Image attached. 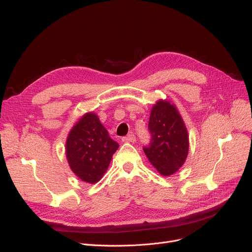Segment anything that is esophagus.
<instances>
[{"label": "esophagus", "mask_w": 252, "mask_h": 252, "mask_svg": "<svg viewBox=\"0 0 252 252\" xmlns=\"http://www.w3.org/2000/svg\"><path fill=\"white\" fill-rule=\"evenodd\" d=\"M136 141L135 139V135L134 134H128L127 136H124V138H122V142H131L134 143Z\"/></svg>", "instance_id": "obj_1"}]
</instances>
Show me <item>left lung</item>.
<instances>
[{
    "mask_svg": "<svg viewBox=\"0 0 252 252\" xmlns=\"http://www.w3.org/2000/svg\"><path fill=\"white\" fill-rule=\"evenodd\" d=\"M148 130L151 139L143 150L150 163L163 175L179 170L188 155V133L174 105L158 101L151 110Z\"/></svg>",
    "mask_w": 252,
    "mask_h": 252,
    "instance_id": "8db88e82",
    "label": "left lung"
}]
</instances>
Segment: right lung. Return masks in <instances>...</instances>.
I'll use <instances>...</instances> for the list:
<instances>
[{
    "mask_svg": "<svg viewBox=\"0 0 252 252\" xmlns=\"http://www.w3.org/2000/svg\"><path fill=\"white\" fill-rule=\"evenodd\" d=\"M119 144L113 141L94 113H86L73 126L66 142L71 170L87 183H96L107 170Z\"/></svg>",
    "mask_w": 252,
    "mask_h": 252,
    "instance_id": "1",
    "label": "right lung"
}]
</instances>
